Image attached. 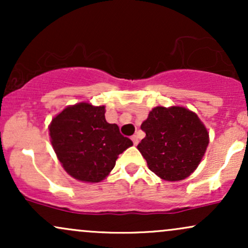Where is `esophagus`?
Listing matches in <instances>:
<instances>
[{"instance_id": "obj_1", "label": "esophagus", "mask_w": 248, "mask_h": 248, "mask_svg": "<svg viewBox=\"0 0 248 248\" xmlns=\"http://www.w3.org/2000/svg\"><path fill=\"white\" fill-rule=\"evenodd\" d=\"M132 141H133V143L136 146V144L139 143V138H138V135H133V136H132Z\"/></svg>"}]
</instances>
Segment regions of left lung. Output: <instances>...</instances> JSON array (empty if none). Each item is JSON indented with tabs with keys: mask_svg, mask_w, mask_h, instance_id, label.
<instances>
[{
	"mask_svg": "<svg viewBox=\"0 0 248 248\" xmlns=\"http://www.w3.org/2000/svg\"><path fill=\"white\" fill-rule=\"evenodd\" d=\"M146 138L138 144L148 168L162 179L182 181L195 171L209 144L196 113L184 107H155L142 122Z\"/></svg>",
	"mask_w": 248,
	"mask_h": 248,
	"instance_id": "1",
	"label": "left lung"
}]
</instances>
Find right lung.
<instances>
[{"mask_svg": "<svg viewBox=\"0 0 248 248\" xmlns=\"http://www.w3.org/2000/svg\"><path fill=\"white\" fill-rule=\"evenodd\" d=\"M50 139L65 171L81 182L106 178L118 156L133 146L118 124H108L105 106L79 102L65 108L51 121Z\"/></svg>", "mask_w": 248, "mask_h": 248, "instance_id": "1", "label": "right lung"}]
</instances>
